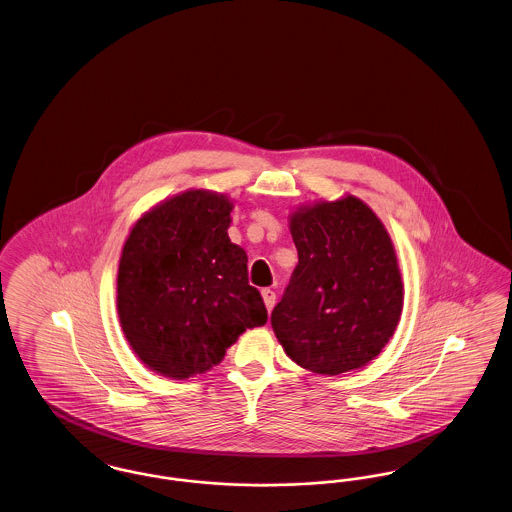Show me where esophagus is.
Instances as JSON below:
<instances>
[{"mask_svg": "<svg viewBox=\"0 0 512 512\" xmlns=\"http://www.w3.org/2000/svg\"><path fill=\"white\" fill-rule=\"evenodd\" d=\"M263 299H265V305H267V311H272V307H274V303H276V293L272 292L270 288H265L263 292Z\"/></svg>", "mask_w": 512, "mask_h": 512, "instance_id": "esophagus-1", "label": "esophagus"}]
</instances>
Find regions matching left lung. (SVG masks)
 <instances>
[{"instance_id": "left-lung-1", "label": "left lung", "mask_w": 512, "mask_h": 512, "mask_svg": "<svg viewBox=\"0 0 512 512\" xmlns=\"http://www.w3.org/2000/svg\"><path fill=\"white\" fill-rule=\"evenodd\" d=\"M299 263L270 324L286 355L336 376L370 363L403 311L390 234L361 199L347 195L290 217Z\"/></svg>"}]
</instances>
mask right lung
Masks as SVG:
<instances>
[{
	"instance_id": "add662e5",
	"label": "right lung",
	"mask_w": 512,
	"mask_h": 512,
	"mask_svg": "<svg viewBox=\"0 0 512 512\" xmlns=\"http://www.w3.org/2000/svg\"><path fill=\"white\" fill-rule=\"evenodd\" d=\"M232 203L190 190L153 207L122 247L117 309L122 332L147 368L190 378L219 365L267 309L249 286L247 255L228 238Z\"/></svg>"
}]
</instances>
